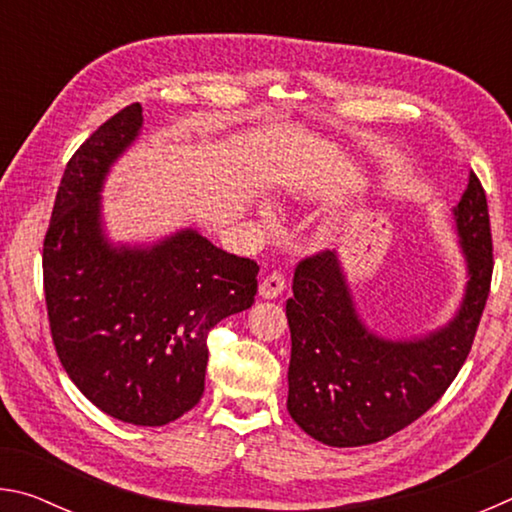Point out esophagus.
<instances>
[{
    "label": "esophagus",
    "mask_w": 512,
    "mask_h": 512,
    "mask_svg": "<svg viewBox=\"0 0 512 512\" xmlns=\"http://www.w3.org/2000/svg\"><path fill=\"white\" fill-rule=\"evenodd\" d=\"M284 289H287V280H284V275L280 271H273L264 277L262 284H259V296L271 300L280 296Z\"/></svg>",
    "instance_id": "34e87169"
}]
</instances>
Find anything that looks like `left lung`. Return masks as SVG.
I'll return each instance as SVG.
<instances>
[{
	"label": "left lung",
	"mask_w": 512,
	"mask_h": 512,
	"mask_svg": "<svg viewBox=\"0 0 512 512\" xmlns=\"http://www.w3.org/2000/svg\"><path fill=\"white\" fill-rule=\"evenodd\" d=\"M454 216L470 282L452 323L424 339L386 341L368 332L332 250L298 262L287 300V409L311 438L329 447L379 443L427 413L456 379L472 350L495 266L488 198L474 171Z\"/></svg>",
	"instance_id": "obj_1"
}]
</instances>
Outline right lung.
<instances>
[{
    "instance_id": "1",
    "label": "right lung",
    "mask_w": 512,
    "mask_h": 512,
    "mask_svg": "<svg viewBox=\"0 0 512 512\" xmlns=\"http://www.w3.org/2000/svg\"><path fill=\"white\" fill-rule=\"evenodd\" d=\"M142 128L131 103L69 158L42 244L51 339L76 388L121 422L162 427L205 391L207 334L255 302V259L183 230L153 248L101 235L108 167Z\"/></svg>"
}]
</instances>
